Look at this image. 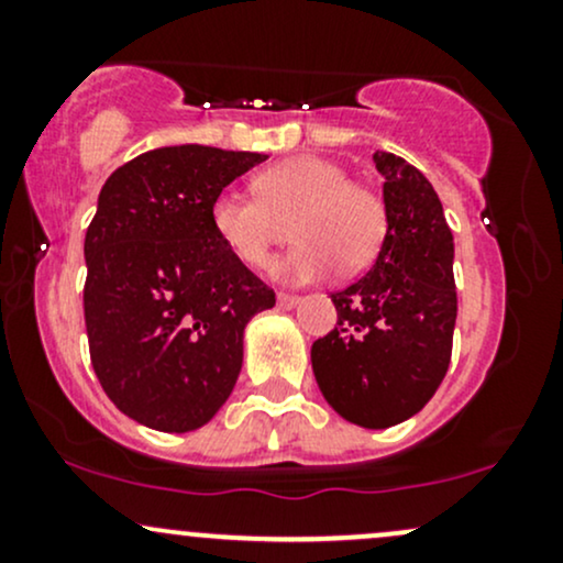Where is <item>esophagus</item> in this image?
Wrapping results in <instances>:
<instances>
[{"instance_id":"esophagus-1","label":"esophagus","mask_w":563,"mask_h":563,"mask_svg":"<svg viewBox=\"0 0 563 563\" xmlns=\"http://www.w3.org/2000/svg\"><path fill=\"white\" fill-rule=\"evenodd\" d=\"M299 301H301V296H296V294H277V307L280 309H294Z\"/></svg>"}]
</instances>
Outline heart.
<instances>
[{
  "instance_id": "1",
  "label": "heart",
  "mask_w": 563,
  "mask_h": 563,
  "mask_svg": "<svg viewBox=\"0 0 563 563\" xmlns=\"http://www.w3.org/2000/svg\"><path fill=\"white\" fill-rule=\"evenodd\" d=\"M256 196L222 190L209 219L217 241L245 267H262L290 222L296 245L269 264L283 283H314L333 273H360L378 256L389 230L384 198L352 183L341 164L318 156L288 158L254 179Z\"/></svg>"
}]
</instances>
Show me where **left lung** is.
I'll return each mask as SVG.
<instances>
[{
    "instance_id": "1",
    "label": "left lung",
    "mask_w": 563,
    "mask_h": 563,
    "mask_svg": "<svg viewBox=\"0 0 563 563\" xmlns=\"http://www.w3.org/2000/svg\"><path fill=\"white\" fill-rule=\"evenodd\" d=\"M389 214L371 273L331 299L339 322L312 344L328 405L363 429L402 423L434 397L448 373L457 294L455 243L442 200L416 166L373 153Z\"/></svg>"
}]
</instances>
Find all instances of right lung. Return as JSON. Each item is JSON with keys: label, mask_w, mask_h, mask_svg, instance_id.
<instances>
[{"label": "right lung", "mask_w": 563, "mask_h": 563, "mask_svg": "<svg viewBox=\"0 0 563 563\" xmlns=\"http://www.w3.org/2000/svg\"><path fill=\"white\" fill-rule=\"evenodd\" d=\"M264 153L169 145L119 166L84 238L89 357L111 402L185 434L228 402L249 320L273 288L217 241L211 200Z\"/></svg>", "instance_id": "1"}]
</instances>
